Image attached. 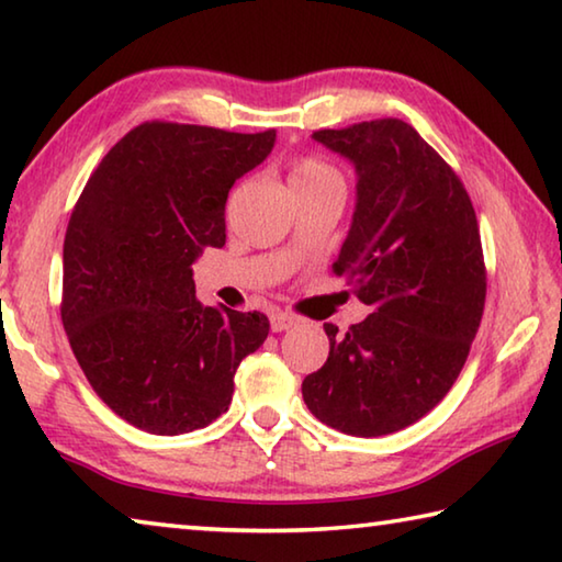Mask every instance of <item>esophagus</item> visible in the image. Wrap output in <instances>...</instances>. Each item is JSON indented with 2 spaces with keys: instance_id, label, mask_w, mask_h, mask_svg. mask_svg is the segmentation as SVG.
Instances as JSON below:
<instances>
[{
  "instance_id": "34e87169",
  "label": "esophagus",
  "mask_w": 562,
  "mask_h": 562,
  "mask_svg": "<svg viewBox=\"0 0 562 562\" xmlns=\"http://www.w3.org/2000/svg\"><path fill=\"white\" fill-rule=\"evenodd\" d=\"M294 325H297V317H292L290 312L272 310V315H270V327H272V331H284V329H290V327H294Z\"/></svg>"
}]
</instances>
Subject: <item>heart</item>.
<instances>
[{
  "label": "heart",
  "instance_id": "heart-1",
  "mask_svg": "<svg viewBox=\"0 0 562 562\" xmlns=\"http://www.w3.org/2000/svg\"><path fill=\"white\" fill-rule=\"evenodd\" d=\"M317 186H341L339 170L315 156L294 158L290 166V190Z\"/></svg>",
  "mask_w": 562,
  "mask_h": 562
}]
</instances>
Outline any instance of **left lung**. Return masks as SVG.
<instances>
[{
    "mask_svg": "<svg viewBox=\"0 0 562 562\" xmlns=\"http://www.w3.org/2000/svg\"><path fill=\"white\" fill-rule=\"evenodd\" d=\"M357 168V207L331 270L372 315L304 376V404L349 436L406 429L449 394L486 304L479 221L453 168L398 119L315 131Z\"/></svg>",
    "mask_w": 562,
    "mask_h": 562,
    "instance_id": "1",
    "label": "left lung"
}]
</instances>
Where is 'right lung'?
Returning <instances> with one entry per match:
<instances>
[{
  "mask_svg": "<svg viewBox=\"0 0 562 562\" xmlns=\"http://www.w3.org/2000/svg\"><path fill=\"white\" fill-rule=\"evenodd\" d=\"M274 131L146 121L93 170L64 237L61 322L93 392L136 429L188 434L227 412L262 312L203 307L193 262L225 245L233 183Z\"/></svg>",
  "mask_w": 562,
  "mask_h": 562,
  "instance_id": "obj_1",
  "label": "right lung"
}]
</instances>
